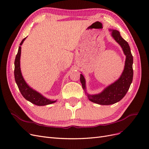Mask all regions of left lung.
I'll return each mask as SVG.
<instances>
[{"label": "left lung", "instance_id": "8db88e82", "mask_svg": "<svg viewBox=\"0 0 149 149\" xmlns=\"http://www.w3.org/2000/svg\"><path fill=\"white\" fill-rule=\"evenodd\" d=\"M109 30L111 32L112 37L120 46L125 55L124 68L120 77L100 93L90 94L86 91L84 76L80 74L81 83L88 100L100 105H111L120 101L128 91L133 79V56L129 44L121 37L119 31L111 29Z\"/></svg>", "mask_w": 149, "mask_h": 149}]
</instances>
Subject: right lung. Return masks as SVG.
<instances>
[{
    "instance_id": "obj_1",
    "label": "right lung",
    "mask_w": 149,
    "mask_h": 149,
    "mask_svg": "<svg viewBox=\"0 0 149 149\" xmlns=\"http://www.w3.org/2000/svg\"><path fill=\"white\" fill-rule=\"evenodd\" d=\"M26 38V37L22 40V41L20 44V46L19 47V49H18V53L16 55L14 63V76L17 86L20 90L22 95L24 96L25 100L30 101V102L33 104L42 106L55 103L56 102V100L54 101L49 100V99L43 96L41 93H40L37 91L33 89L32 88H31L26 83L23 76H22L20 69L21 46L22 45V44H23Z\"/></svg>"
}]
</instances>
